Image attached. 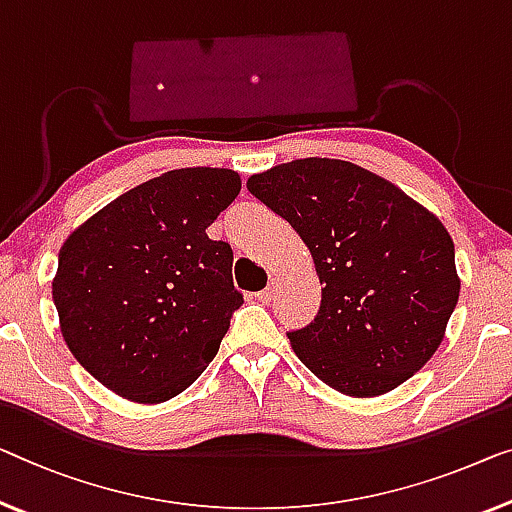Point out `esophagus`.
<instances>
[{
	"label": "esophagus",
	"instance_id": "obj_1",
	"mask_svg": "<svg viewBox=\"0 0 512 512\" xmlns=\"http://www.w3.org/2000/svg\"><path fill=\"white\" fill-rule=\"evenodd\" d=\"M276 289H278V282H276V278H269V285H266L262 292L257 294V301H262V303H271L273 301V294H276Z\"/></svg>",
	"mask_w": 512,
	"mask_h": 512
}]
</instances>
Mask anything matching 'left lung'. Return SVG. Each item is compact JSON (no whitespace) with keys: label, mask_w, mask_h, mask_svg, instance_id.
I'll return each mask as SVG.
<instances>
[{"label":"left lung","mask_w":512,"mask_h":512,"mask_svg":"<svg viewBox=\"0 0 512 512\" xmlns=\"http://www.w3.org/2000/svg\"><path fill=\"white\" fill-rule=\"evenodd\" d=\"M294 227L322 282L312 322L287 338L335 391L375 398L430 361L460 278L451 234L391 181L335 158H301L248 179Z\"/></svg>","instance_id":"8db88e82"}]
</instances>
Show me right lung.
<instances>
[{
  "label": "right lung",
  "mask_w": 512,
  "mask_h": 512,
  "mask_svg": "<svg viewBox=\"0 0 512 512\" xmlns=\"http://www.w3.org/2000/svg\"><path fill=\"white\" fill-rule=\"evenodd\" d=\"M234 170L183 167L119 195L59 250L61 335L91 377L156 404L207 370L243 294L232 248L207 227L234 202Z\"/></svg>",
  "instance_id": "obj_1"
}]
</instances>
